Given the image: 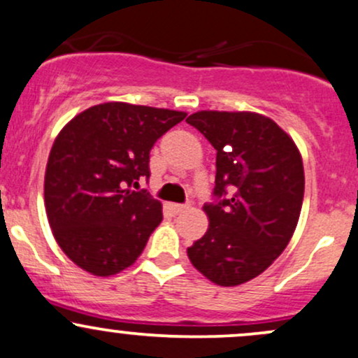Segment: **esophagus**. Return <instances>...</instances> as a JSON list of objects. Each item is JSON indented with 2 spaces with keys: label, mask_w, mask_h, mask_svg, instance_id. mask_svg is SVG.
<instances>
[{
  "label": "esophagus",
  "mask_w": 358,
  "mask_h": 358,
  "mask_svg": "<svg viewBox=\"0 0 358 358\" xmlns=\"http://www.w3.org/2000/svg\"><path fill=\"white\" fill-rule=\"evenodd\" d=\"M171 209L175 214H182V212H185L188 209V206H185V203H173Z\"/></svg>",
  "instance_id": "1"
}]
</instances>
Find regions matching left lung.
<instances>
[{
	"label": "left lung",
	"instance_id": "obj_1",
	"mask_svg": "<svg viewBox=\"0 0 358 358\" xmlns=\"http://www.w3.org/2000/svg\"><path fill=\"white\" fill-rule=\"evenodd\" d=\"M187 122L217 151L209 229L187 250L210 282L233 287L265 272L289 245L304 199L294 141L253 112L192 113Z\"/></svg>",
	"mask_w": 358,
	"mask_h": 358
}]
</instances>
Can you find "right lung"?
<instances>
[{
  "instance_id": "right-lung-1",
  "label": "right lung",
  "mask_w": 358,
  "mask_h": 358,
  "mask_svg": "<svg viewBox=\"0 0 358 358\" xmlns=\"http://www.w3.org/2000/svg\"><path fill=\"white\" fill-rule=\"evenodd\" d=\"M185 112L95 105L59 132L47 161V219L61 250L86 272L108 277L131 266L163 221L148 190L149 152Z\"/></svg>"
}]
</instances>
